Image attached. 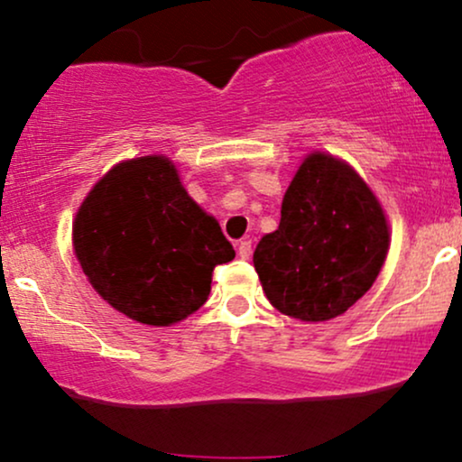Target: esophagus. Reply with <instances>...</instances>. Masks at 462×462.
Instances as JSON below:
<instances>
[{
	"label": "esophagus",
	"mask_w": 462,
	"mask_h": 462,
	"mask_svg": "<svg viewBox=\"0 0 462 462\" xmlns=\"http://www.w3.org/2000/svg\"><path fill=\"white\" fill-rule=\"evenodd\" d=\"M236 249H238V256H241L243 261H247V258L252 256V241H247V238H245V241L238 243Z\"/></svg>",
	"instance_id": "esophagus-1"
}]
</instances>
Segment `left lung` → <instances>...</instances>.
<instances>
[{"label":"left lung","instance_id":"1","mask_svg":"<svg viewBox=\"0 0 462 462\" xmlns=\"http://www.w3.org/2000/svg\"><path fill=\"white\" fill-rule=\"evenodd\" d=\"M386 252L384 210L365 180L338 158L315 152L286 189L278 230L261 238L254 267L280 312L328 321L367 293Z\"/></svg>","mask_w":462,"mask_h":462}]
</instances>
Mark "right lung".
I'll list each match as a JSON object with an SVG mask.
<instances>
[{
  "label": "right lung",
  "instance_id": "add662e5",
  "mask_svg": "<svg viewBox=\"0 0 462 462\" xmlns=\"http://www.w3.org/2000/svg\"><path fill=\"white\" fill-rule=\"evenodd\" d=\"M73 249L93 289L147 326L193 315L208 300L213 269L235 258L164 156L116 164L95 184L76 215Z\"/></svg>",
  "mask_w": 462,
  "mask_h": 462
}]
</instances>
